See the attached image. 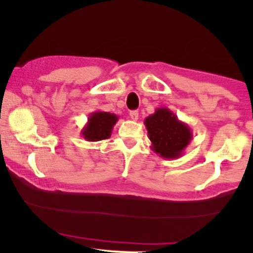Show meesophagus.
<instances>
[{"instance_id": "obj_1", "label": "esophagus", "mask_w": 253, "mask_h": 253, "mask_svg": "<svg viewBox=\"0 0 253 253\" xmlns=\"http://www.w3.org/2000/svg\"><path fill=\"white\" fill-rule=\"evenodd\" d=\"M129 117H130V119H132V120L136 121V120H138V118H139V113L136 112V110H132V112H129Z\"/></svg>"}]
</instances>
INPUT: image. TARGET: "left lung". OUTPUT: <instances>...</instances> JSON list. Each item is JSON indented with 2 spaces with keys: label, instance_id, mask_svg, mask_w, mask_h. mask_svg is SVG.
I'll list each match as a JSON object with an SVG mask.
<instances>
[{
  "label": "left lung",
  "instance_id": "obj_1",
  "mask_svg": "<svg viewBox=\"0 0 253 253\" xmlns=\"http://www.w3.org/2000/svg\"><path fill=\"white\" fill-rule=\"evenodd\" d=\"M151 149L164 159H176L183 156L193 139L190 127L178 120L175 113L167 107L157 108L144 121Z\"/></svg>",
  "mask_w": 253,
  "mask_h": 253
}]
</instances>
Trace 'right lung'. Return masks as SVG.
<instances>
[{
    "label": "right lung",
    "mask_w": 253,
    "mask_h": 253,
    "mask_svg": "<svg viewBox=\"0 0 253 253\" xmlns=\"http://www.w3.org/2000/svg\"><path fill=\"white\" fill-rule=\"evenodd\" d=\"M118 120V115L97 110L89 115L88 123L81 130V134L86 141H100L108 139L112 135L113 127Z\"/></svg>",
    "instance_id": "1"
}]
</instances>
